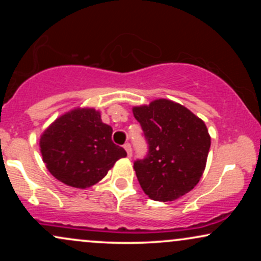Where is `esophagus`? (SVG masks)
Instances as JSON below:
<instances>
[{"instance_id": "esophagus-1", "label": "esophagus", "mask_w": 261, "mask_h": 261, "mask_svg": "<svg viewBox=\"0 0 261 261\" xmlns=\"http://www.w3.org/2000/svg\"><path fill=\"white\" fill-rule=\"evenodd\" d=\"M124 148H125V151H126L127 157H131V155H133V149H131L130 143H126V145L124 146Z\"/></svg>"}]
</instances>
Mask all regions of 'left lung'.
I'll use <instances>...</instances> for the list:
<instances>
[{
  "mask_svg": "<svg viewBox=\"0 0 261 261\" xmlns=\"http://www.w3.org/2000/svg\"><path fill=\"white\" fill-rule=\"evenodd\" d=\"M149 151L134 169L146 195L154 201H174L196 187L211 146L208 130L199 116L175 101L152 100L133 108Z\"/></svg>",
  "mask_w": 261,
  "mask_h": 261,
  "instance_id": "8db88e82",
  "label": "left lung"
}]
</instances>
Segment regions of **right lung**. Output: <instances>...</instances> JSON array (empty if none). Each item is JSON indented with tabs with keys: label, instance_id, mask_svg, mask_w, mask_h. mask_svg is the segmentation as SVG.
<instances>
[{
	"label": "right lung",
	"instance_id": "obj_1",
	"mask_svg": "<svg viewBox=\"0 0 261 261\" xmlns=\"http://www.w3.org/2000/svg\"><path fill=\"white\" fill-rule=\"evenodd\" d=\"M113 128L94 108H74L60 115L40 136L47 170L68 187L87 189L99 182L126 152L112 141Z\"/></svg>",
	"mask_w": 261,
	"mask_h": 261
}]
</instances>
